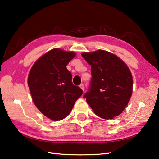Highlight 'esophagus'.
I'll use <instances>...</instances> for the list:
<instances>
[{
	"instance_id": "34e87169",
	"label": "esophagus",
	"mask_w": 159,
	"mask_h": 159,
	"mask_svg": "<svg viewBox=\"0 0 159 159\" xmlns=\"http://www.w3.org/2000/svg\"><path fill=\"white\" fill-rule=\"evenodd\" d=\"M80 88H81V89H82L83 91H84V88H84V85H83V84H80Z\"/></svg>"
}]
</instances>
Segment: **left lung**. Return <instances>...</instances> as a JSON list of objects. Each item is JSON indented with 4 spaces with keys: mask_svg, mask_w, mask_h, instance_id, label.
Returning <instances> with one entry per match:
<instances>
[{
    "mask_svg": "<svg viewBox=\"0 0 159 159\" xmlns=\"http://www.w3.org/2000/svg\"><path fill=\"white\" fill-rule=\"evenodd\" d=\"M91 66L88 91L83 98L96 115L111 119L121 114L133 92V76L128 66L114 54L98 50L81 54Z\"/></svg>",
    "mask_w": 159,
    "mask_h": 159,
    "instance_id": "left-lung-1",
    "label": "left lung"
}]
</instances>
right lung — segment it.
Masks as SVG:
<instances>
[{"mask_svg":"<svg viewBox=\"0 0 159 159\" xmlns=\"http://www.w3.org/2000/svg\"><path fill=\"white\" fill-rule=\"evenodd\" d=\"M75 56L74 52L55 48L41 56L29 74L28 85L35 105L55 121L66 117L83 94L72 83L71 74L66 69Z\"/></svg>","mask_w":159,"mask_h":159,"instance_id":"1","label":"right lung"}]
</instances>
